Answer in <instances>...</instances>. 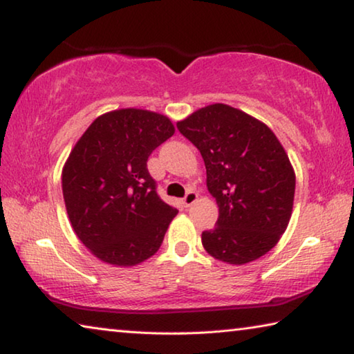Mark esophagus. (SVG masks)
Returning <instances> with one entry per match:
<instances>
[{
	"label": "esophagus",
	"mask_w": 354,
	"mask_h": 354,
	"mask_svg": "<svg viewBox=\"0 0 354 354\" xmlns=\"http://www.w3.org/2000/svg\"><path fill=\"white\" fill-rule=\"evenodd\" d=\"M196 198H198V195H196L195 192H187V195H185L184 198H183L184 207H190L196 201Z\"/></svg>",
	"instance_id": "esophagus-1"
}]
</instances>
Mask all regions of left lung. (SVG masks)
<instances>
[{"instance_id":"obj_1","label":"left lung","mask_w":354,"mask_h":354,"mask_svg":"<svg viewBox=\"0 0 354 354\" xmlns=\"http://www.w3.org/2000/svg\"><path fill=\"white\" fill-rule=\"evenodd\" d=\"M200 149L207 190L218 205L203 247L215 259L242 266L268 253L289 225L295 173L273 131L227 104L201 107L176 123Z\"/></svg>"}]
</instances>
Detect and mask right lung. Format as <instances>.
Listing matches in <instances>:
<instances>
[{
	"label": "right lung",
	"mask_w": 354,
	"mask_h": 354,
	"mask_svg": "<svg viewBox=\"0 0 354 354\" xmlns=\"http://www.w3.org/2000/svg\"><path fill=\"white\" fill-rule=\"evenodd\" d=\"M173 134L169 117L129 107L100 115L71 149L62 170L65 207L100 261L131 267L159 250L178 211L160 200L147 160Z\"/></svg>",
	"instance_id": "right-lung-1"
}]
</instances>
